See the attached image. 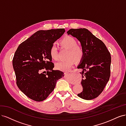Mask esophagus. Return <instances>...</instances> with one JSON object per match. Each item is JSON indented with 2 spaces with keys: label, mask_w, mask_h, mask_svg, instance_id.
<instances>
[{
  "label": "esophagus",
  "mask_w": 126,
  "mask_h": 126,
  "mask_svg": "<svg viewBox=\"0 0 126 126\" xmlns=\"http://www.w3.org/2000/svg\"><path fill=\"white\" fill-rule=\"evenodd\" d=\"M67 75H68V73H67V72H65V73H64V75L65 76H66Z\"/></svg>",
  "instance_id": "1"
}]
</instances>
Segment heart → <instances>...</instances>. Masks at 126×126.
I'll list each match as a JSON object with an SVG mask.
<instances>
[{
  "label": "heart",
  "instance_id": "1",
  "mask_svg": "<svg viewBox=\"0 0 126 126\" xmlns=\"http://www.w3.org/2000/svg\"><path fill=\"white\" fill-rule=\"evenodd\" d=\"M60 44L64 48L68 49L66 60L59 61L55 64L57 69L63 71H69L74 61L77 63L81 62L84 57V50L83 48L77 44V42L74 38L70 36H67L63 38L60 41ZM51 58L57 60L58 58V48L55 44H53L49 50Z\"/></svg>",
  "mask_w": 126,
  "mask_h": 126
}]
</instances>
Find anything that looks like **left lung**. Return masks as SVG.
Segmentation results:
<instances>
[{
  "label": "left lung",
  "instance_id": "8db88e82",
  "mask_svg": "<svg viewBox=\"0 0 126 126\" xmlns=\"http://www.w3.org/2000/svg\"><path fill=\"white\" fill-rule=\"evenodd\" d=\"M68 35L76 37L84 50V57L78 66L82 70L83 91L78 96L85 100L98 97L104 90L110 76L111 55L103 42L86 28L71 29Z\"/></svg>",
  "mask_w": 126,
  "mask_h": 126
}]
</instances>
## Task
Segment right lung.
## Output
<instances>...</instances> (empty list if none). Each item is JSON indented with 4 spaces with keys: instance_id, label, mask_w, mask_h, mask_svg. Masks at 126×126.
I'll use <instances>...</instances> for the list:
<instances>
[{
    "instance_id": "right-lung-1",
    "label": "right lung",
    "mask_w": 126,
    "mask_h": 126,
    "mask_svg": "<svg viewBox=\"0 0 126 126\" xmlns=\"http://www.w3.org/2000/svg\"><path fill=\"white\" fill-rule=\"evenodd\" d=\"M65 32L64 29L39 30L19 46L13 59L18 87L36 101L46 99L56 82L64 76L54 70L49 54L51 46Z\"/></svg>"
}]
</instances>
